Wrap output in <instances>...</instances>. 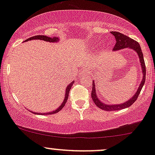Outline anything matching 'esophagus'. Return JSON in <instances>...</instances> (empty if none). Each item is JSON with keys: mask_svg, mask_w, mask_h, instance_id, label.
I'll return each mask as SVG.
<instances>
[{"mask_svg": "<svg viewBox=\"0 0 155 155\" xmlns=\"http://www.w3.org/2000/svg\"><path fill=\"white\" fill-rule=\"evenodd\" d=\"M85 74H86V71H81V72H80V76H81V77H83V76H84Z\"/></svg>", "mask_w": 155, "mask_h": 155, "instance_id": "1", "label": "esophagus"}]
</instances>
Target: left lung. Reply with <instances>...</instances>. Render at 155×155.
<instances>
[{"label":"left lung","mask_w":155,"mask_h":155,"mask_svg":"<svg viewBox=\"0 0 155 155\" xmlns=\"http://www.w3.org/2000/svg\"><path fill=\"white\" fill-rule=\"evenodd\" d=\"M111 34L114 36L116 39V44L114 46L113 51H118L120 49H126V48H129V49H133L136 53L137 54L138 58H139L140 64L141 66V70H142L143 74V79L141 80L140 84L138 86L137 91L135 94L131 97L130 99L128 100L126 102L120 104H104V102L99 99V97L97 95V91H96V86L94 81H92V91H91V98H92L93 101L97 107L100 109H103L105 111H116L120 110V109H126V108L129 107L131 105L135 102L139 95L141 89H142L143 86L145 84V81H146V66H145L143 54V51H141V48L140 46V44H138L137 41H134L128 36L125 35L122 33L117 32V31H111Z\"/></svg>","instance_id":"left-lung-1"}]
</instances>
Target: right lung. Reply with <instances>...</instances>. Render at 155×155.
<instances>
[{
	"label": "right lung",
	"mask_w": 155,
	"mask_h": 155,
	"mask_svg": "<svg viewBox=\"0 0 155 155\" xmlns=\"http://www.w3.org/2000/svg\"><path fill=\"white\" fill-rule=\"evenodd\" d=\"M31 40H41V41H46V42H49V43H57L59 41V38H50V37H47V36H46V35H36V36H33V37L28 38V39H26V41H25V42H26V41H31ZM73 83H74V81H73L72 82L70 83V84L67 86V87H66V92H65V97H64V101H63L62 104H61V106H60L57 109H55L54 111H50V112H47V113H38V112H35V111H31V112L34 113V114H44H44H55V113H57L59 111H61V109L64 108L65 104H66V101H67L68 97H69V91H70L71 86H72Z\"/></svg>",
	"instance_id": "1"
}]
</instances>
